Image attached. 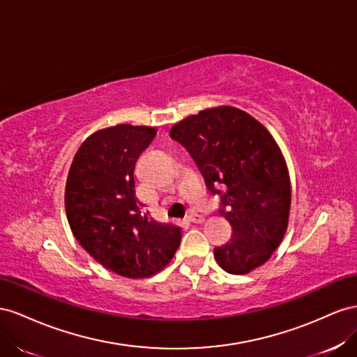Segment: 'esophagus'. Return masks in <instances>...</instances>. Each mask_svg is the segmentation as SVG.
Returning <instances> with one entry per match:
<instances>
[{"mask_svg":"<svg viewBox=\"0 0 357 357\" xmlns=\"http://www.w3.org/2000/svg\"><path fill=\"white\" fill-rule=\"evenodd\" d=\"M187 220H188V221H191V222L200 224V222L205 221V217H203V215H199V213H196V212H191L190 215L187 217Z\"/></svg>","mask_w":357,"mask_h":357,"instance_id":"esophagus-1","label":"esophagus"}]
</instances>
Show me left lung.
I'll list each match as a JSON object with an SVG mask.
<instances>
[{
  "instance_id": "1",
  "label": "left lung",
  "mask_w": 357,
  "mask_h": 357,
  "mask_svg": "<svg viewBox=\"0 0 357 357\" xmlns=\"http://www.w3.org/2000/svg\"><path fill=\"white\" fill-rule=\"evenodd\" d=\"M190 152L233 236L213 250L229 273L243 275L266 263L286 235L291 185L286 158L263 124L247 112L218 106L187 116L170 130Z\"/></svg>"
}]
</instances>
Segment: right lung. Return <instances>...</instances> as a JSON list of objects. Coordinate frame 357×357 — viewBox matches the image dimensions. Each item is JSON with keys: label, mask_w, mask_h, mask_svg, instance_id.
<instances>
[{"label": "right lung", "mask_w": 357, "mask_h": 357, "mask_svg": "<svg viewBox=\"0 0 357 357\" xmlns=\"http://www.w3.org/2000/svg\"><path fill=\"white\" fill-rule=\"evenodd\" d=\"M157 135L148 126L119 124L84 140L66 182V213L75 238L121 277L148 278L167 266L181 227L158 222L136 196L135 167Z\"/></svg>", "instance_id": "1"}]
</instances>
